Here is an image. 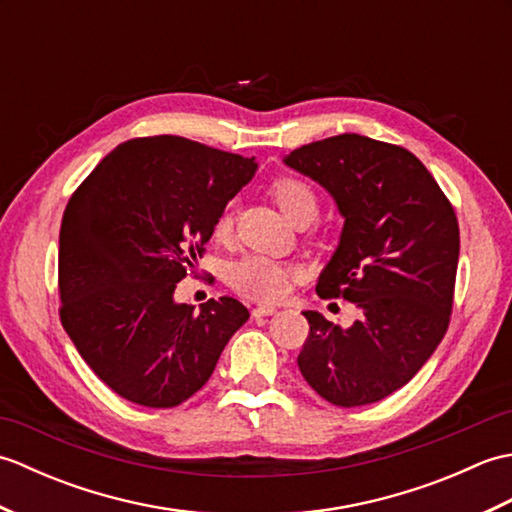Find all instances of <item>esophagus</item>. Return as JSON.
Wrapping results in <instances>:
<instances>
[{
  "label": "esophagus",
  "mask_w": 512,
  "mask_h": 512,
  "mask_svg": "<svg viewBox=\"0 0 512 512\" xmlns=\"http://www.w3.org/2000/svg\"><path fill=\"white\" fill-rule=\"evenodd\" d=\"M275 312H277V308H273V306H257V308H253V317H255V319L273 317Z\"/></svg>",
  "instance_id": "obj_1"
}]
</instances>
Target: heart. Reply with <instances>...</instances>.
Wrapping results in <instances>:
<instances>
[{
  "label": "heart",
  "mask_w": 512,
  "mask_h": 512,
  "mask_svg": "<svg viewBox=\"0 0 512 512\" xmlns=\"http://www.w3.org/2000/svg\"><path fill=\"white\" fill-rule=\"evenodd\" d=\"M270 193L288 220L292 222H310L319 211V198L308 182L297 178H279L270 187ZM233 215L231 211H222L215 220L213 235L217 239H226L231 235ZM295 277V268L284 262L264 255H246L228 270L231 286L242 295L259 301H277L288 292L290 279Z\"/></svg>",
  "instance_id": "obj_1"
}]
</instances>
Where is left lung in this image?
Returning <instances> with one entry per match:
<instances>
[{
  "label": "left lung",
  "instance_id": "obj_1",
  "mask_svg": "<svg viewBox=\"0 0 512 512\" xmlns=\"http://www.w3.org/2000/svg\"><path fill=\"white\" fill-rule=\"evenodd\" d=\"M284 162L319 182L345 220L317 292L361 312L350 328L303 312L310 334L297 358L301 374L336 407L383 400L418 374L449 328L458 217L405 147L341 134L290 151Z\"/></svg>",
  "mask_w": 512,
  "mask_h": 512
}]
</instances>
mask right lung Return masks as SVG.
Listing matches in <instances>:
<instances>
[{
    "label": "right lung",
    "instance_id": "right-lung-1",
    "mask_svg": "<svg viewBox=\"0 0 512 512\" xmlns=\"http://www.w3.org/2000/svg\"><path fill=\"white\" fill-rule=\"evenodd\" d=\"M255 171V158L149 136L118 145L74 191L59 235V314L83 361L118 396L180 405L248 321L233 297L195 310L173 292Z\"/></svg>",
    "mask_w": 512,
    "mask_h": 512
}]
</instances>
